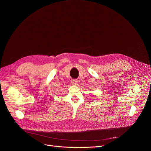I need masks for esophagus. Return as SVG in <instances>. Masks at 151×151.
<instances>
[{
	"mask_svg": "<svg viewBox=\"0 0 151 151\" xmlns=\"http://www.w3.org/2000/svg\"><path fill=\"white\" fill-rule=\"evenodd\" d=\"M71 83L73 85H77L78 83V81L77 79H72Z\"/></svg>",
	"mask_w": 151,
	"mask_h": 151,
	"instance_id": "obj_1",
	"label": "esophagus"
}]
</instances>
